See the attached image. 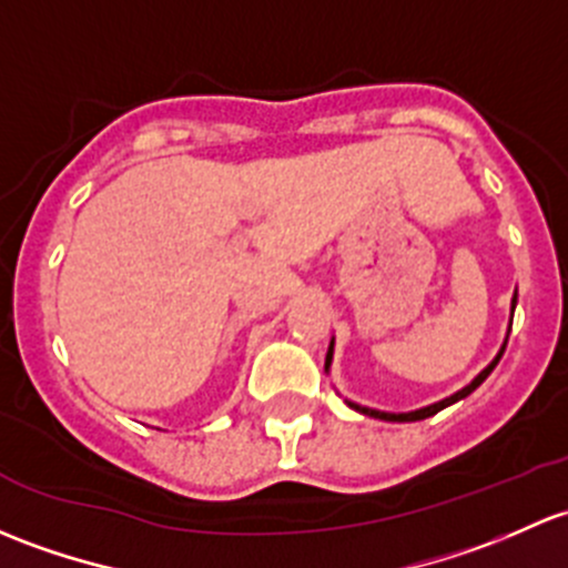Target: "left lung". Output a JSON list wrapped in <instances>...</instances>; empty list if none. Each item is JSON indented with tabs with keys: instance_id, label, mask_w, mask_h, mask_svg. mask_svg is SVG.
<instances>
[{
	"instance_id": "left-lung-1",
	"label": "left lung",
	"mask_w": 568,
	"mask_h": 568,
	"mask_svg": "<svg viewBox=\"0 0 568 568\" xmlns=\"http://www.w3.org/2000/svg\"><path fill=\"white\" fill-rule=\"evenodd\" d=\"M515 304H517V294H515V300H511V313H515ZM504 351H506V345L504 348H500V354L495 356V362L489 364V367H485L481 369L479 375H476L474 381H470L468 386H465V389H459L457 394H452V397H446V399H440V403H435V405H427V408H422V410H410V414H384V410H373V408H362V405H356V403H348L351 408L354 410H359V414H367V416H375V419H384V422H419V419H427V416H435L438 414V410H444L446 405H452V403H457V399H463V397H468L470 392L476 389V386H481V381L487 378L489 373H493L495 369V364L500 362V356H504ZM329 362H332V345H329V354H326V367H329Z\"/></svg>"
}]
</instances>
